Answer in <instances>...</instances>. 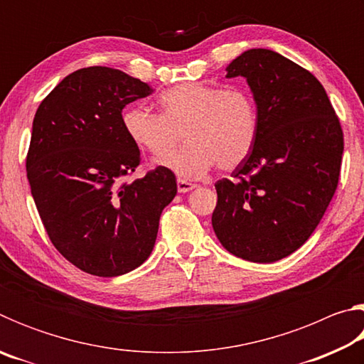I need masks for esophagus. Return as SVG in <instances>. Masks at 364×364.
<instances>
[{
	"mask_svg": "<svg viewBox=\"0 0 364 364\" xmlns=\"http://www.w3.org/2000/svg\"><path fill=\"white\" fill-rule=\"evenodd\" d=\"M176 184H178V193H188V191L196 188V184L189 183V181H186V180H181V178H178Z\"/></svg>",
	"mask_w": 364,
	"mask_h": 364,
	"instance_id": "obj_1",
	"label": "esophagus"
}]
</instances>
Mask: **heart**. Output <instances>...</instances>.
Returning <instances> with one entry per match:
<instances>
[{
  "label": "heart",
  "instance_id": "1",
  "mask_svg": "<svg viewBox=\"0 0 364 364\" xmlns=\"http://www.w3.org/2000/svg\"><path fill=\"white\" fill-rule=\"evenodd\" d=\"M160 114L133 104L122 114L127 136L154 157H164L181 140L188 146L162 160L183 178H200L217 165L236 168L249 156L258 134L254 95L237 85L180 83L159 97Z\"/></svg>",
  "mask_w": 364,
  "mask_h": 364
}]
</instances>
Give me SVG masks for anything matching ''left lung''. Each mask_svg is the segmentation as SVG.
Listing matches in <instances>:
<instances>
[{"label":"left lung","instance_id":"obj_1","mask_svg":"<svg viewBox=\"0 0 364 364\" xmlns=\"http://www.w3.org/2000/svg\"><path fill=\"white\" fill-rule=\"evenodd\" d=\"M244 77L258 109L255 144L232 180L215 183L212 226L232 255L281 260L306 242L334 196L343 133L313 73L269 49H249L226 67Z\"/></svg>","mask_w":364,"mask_h":364}]
</instances>
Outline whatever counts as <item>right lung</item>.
<instances>
[{
	"label": "right lung",
	"mask_w": 364,
	"mask_h": 364,
	"mask_svg": "<svg viewBox=\"0 0 364 364\" xmlns=\"http://www.w3.org/2000/svg\"><path fill=\"white\" fill-rule=\"evenodd\" d=\"M152 88L110 67L67 75L36 110L27 152L35 205L59 254L85 273L114 278L143 264L162 210L176 196L167 167L127 181L141 164L122 110Z\"/></svg>",
	"instance_id": "right-lung-1"
}]
</instances>
